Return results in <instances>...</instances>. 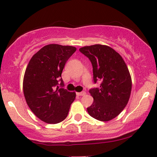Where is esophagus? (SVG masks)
<instances>
[{"label":"esophagus","instance_id":"34e87169","mask_svg":"<svg viewBox=\"0 0 157 157\" xmlns=\"http://www.w3.org/2000/svg\"><path fill=\"white\" fill-rule=\"evenodd\" d=\"M85 95H86V92H85V91L80 92V93H77V95H78V96H83Z\"/></svg>","mask_w":157,"mask_h":157}]
</instances>
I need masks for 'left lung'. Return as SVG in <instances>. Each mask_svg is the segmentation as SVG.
<instances>
[{"mask_svg": "<svg viewBox=\"0 0 157 157\" xmlns=\"http://www.w3.org/2000/svg\"><path fill=\"white\" fill-rule=\"evenodd\" d=\"M79 50L90 60L94 82H102L99 88L89 90L94 100L87 112L98 121L112 120L124 109L131 95L132 81L127 65L108 46H86Z\"/></svg>", "mask_w": 157, "mask_h": 157, "instance_id": "8db88e82", "label": "left lung"}]
</instances>
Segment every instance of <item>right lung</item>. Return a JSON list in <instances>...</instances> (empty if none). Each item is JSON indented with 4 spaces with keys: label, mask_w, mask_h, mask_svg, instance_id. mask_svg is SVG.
Wrapping results in <instances>:
<instances>
[{
    "label": "right lung",
    "mask_w": 157,
    "mask_h": 157,
    "mask_svg": "<svg viewBox=\"0 0 157 157\" xmlns=\"http://www.w3.org/2000/svg\"><path fill=\"white\" fill-rule=\"evenodd\" d=\"M76 49L72 46L46 45L33 54L27 65L23 81L25 99L31 111L44 122L58 124L67 116L76 93L62 88L61 75Z\"/></svg>",
    "instance_id": "add662e5"
}]
</instances>
